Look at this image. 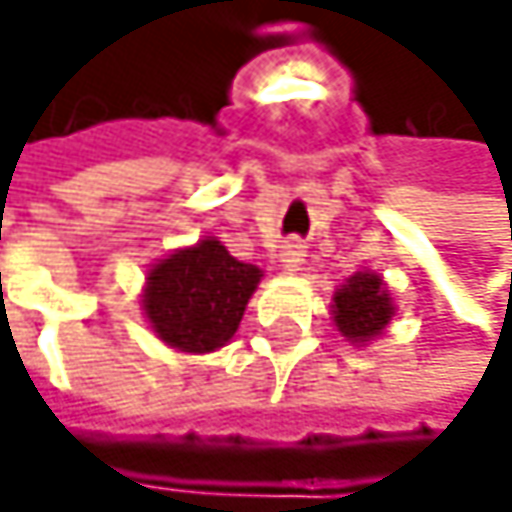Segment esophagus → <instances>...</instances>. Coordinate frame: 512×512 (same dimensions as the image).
<instances>
[{
  "mask_svg": "<svg viewBox=\"0 0 512 512\" xmlns=\"http://www.w3.org/2000/svg\"><path fill=\"white\" fill-rule=\"evenodd\" d=\"M279 261H282L285 270H301V264L307 261V248H304V242H301V239H288V242L282 245Z\"/></svg>",
  "mask_w": 512,
  "mask_h": 512,
  "instance_id": "esophagus-1",
  "label": "esophagus"
}]
</instances>
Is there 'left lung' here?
I'll list each match as a JSON object with an SVG mask.
<instances>
[{
  "instance_id": "obj_1",
  "label": "left lung",
  "mask_w": 512,
  "mask_h": 512,
  "mask_svg": "<svg viewBox=\"0 0 512 512\" xmlns=\"http://www.w3.org/2000/svg\"><path fill=\"white\" fill-rule=\"evenodd\" d=\"M393 316V301L378 273H356L344 288L334 291V322L356 344L371 341Z\"/></svg>"
}]
</instances>
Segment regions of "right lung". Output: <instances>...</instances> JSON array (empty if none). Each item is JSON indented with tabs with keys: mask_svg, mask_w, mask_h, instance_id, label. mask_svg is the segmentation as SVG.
<instances>
[{
	"mask_svg": "<svg viewBox=\"0 0 512 512\" xmlns=\"http://www.w3.org/2000/svg\"><path fill=\"white\" fill-rule=\"evenodd\" d=\"M261 282L254 264L236 261L218 239L174 251L147 276L144 310L159 338L187 353L224 347Z\"/></svg>",
	"mask_w": 512,
	"mask_h": 512,
	"instance_id": "obj_1",
	"label": "right lung"
}]
</instances>
